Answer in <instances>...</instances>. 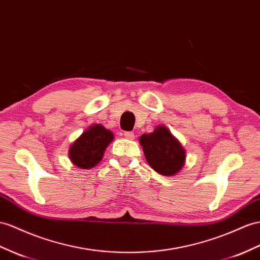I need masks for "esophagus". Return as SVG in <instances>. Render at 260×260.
<instances>
[{
	"mask_svg": "<svg viewBox=\"0 0 260 260\" xmlns=\"http://www.w3.org/2000/svg\"><path fill=\"white\" fill-rule=\"evenodd\" d=\"M124 136L127 139H134V137H135L134 133L133 132H124Z\"/></svg>",
	"mask_w": 260,
	"mask_h": 260,
	"instance_id": "1",
	"label": "esophagus"
}]
</instances>
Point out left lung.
Segmentation results:
<instances>
[{"label":"left lung","instance_id":"1","mask_svg":"<svg viewBox=\"0 0 260 260\" xmlns=\"http://www.w3.org/2000/svg\"><path fill=\"white\" fill-rule=\"evenodd\" d=\"M139 143L146 160L158 174L172 176L183 167L185 151L165 126H158L150 134L142 135Z\"/></svg>","mask_w":260,"mask_h":260}]
</instances>
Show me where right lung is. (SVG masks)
Listing matches in <instances>:
<instances>
[{"mask_svg":"<svg viewBox=\"0 0 260 260\" xmlns=\"http://www.w3.org/2000/svg\"><path fill=\"white\" fill-rule=\"evenodd\" d=\"M113 141V133L102 125H93L86 129L69 149L73 165L81 169H90L101 160L104 151Z\"/></svg>","mask_w":260,"mask_h":260,"instance_id":"1","label":"right lung"}]
</instances>
